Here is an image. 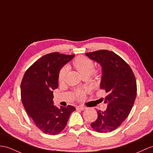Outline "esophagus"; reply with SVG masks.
Masks as SVG:
<instances>
[{
    "instance_id": "34e87169",
    "label": "esophagus",
    "mask_w": 153,
    "mask_h": 153,
    "mask_svg": "<svg viewBox=\"0 0 153 153\" xmlns=\"http://www.w3.org/2000/svg\"><path fill=\"white\" fill-rule=\"evenodd\" d=\"M76 109H79V110H81V111H83L84 109H86V108H85V106H83V105H79V106H77Z\"/></svg>"
}]
</instances>
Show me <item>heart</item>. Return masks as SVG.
Masks as SVG:
<instances>
[{"mask_svg": "<svg viewBox=\"0 0 153 153\" xmlns=\"http://www.w3.org/2000/svg\"><path fill=\"white\" fill-rule=\"evenodd\" d=\"M73 65L76 70L80 73L81 76H89L93 73L94 69V65L93 62L86 56H79L74 59L73 61ZM68 67L64 66L60 69L59 73V81L63 82L65 80L67 72H68ZM85 93L81 90H76L74 93V95L78 100H81L84 97Z\"/></svg>", "mask_w": 153, "mask_h": 153, "instance_id": "obj_1", "label": "heart"}]
</instances>
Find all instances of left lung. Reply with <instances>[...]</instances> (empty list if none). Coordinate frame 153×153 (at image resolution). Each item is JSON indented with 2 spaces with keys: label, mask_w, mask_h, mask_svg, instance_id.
<instances>
[{
  "label": "left lung",
  "mask_w": 153,
  "mask_h": 153,
  "mask_svg": "<svg viewBox=\"0 0 153 153\" xmlns=\"http://www.w3.org/2000/svg\"><path fill=\"white\" fill-rule=\"evenodd\" d=\"M85 55L100 65V88L108 94L104 99L107 109L97 111V119L91 126L98 132H110L121 125L131 111L137 93L136 77L130 66L114 52L102 49Z\"/></svg>",
  "instance_id": "left-lung-1"
}]
</instances>
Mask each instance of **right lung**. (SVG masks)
<instances>
[{
  "label": "right lung",
  "mask_w": 153,
  "mask_h": 153,
  "mask_svg": "<svg viewBox=\"0 0 153 153\" xmlns=\"http://www.w3.org/2000/svg\"><path fill=\"white\" fill-rule=\"evenodd\" d=\"M74 55L59 52L42 56L25 73L21 83V96L24 108L36 126L45 134L56 135L65 129L76 108L53 105V90L59 86V73Z\"/></svg>",
  "instance_id": "right-lung-1"
}]
</instances>
